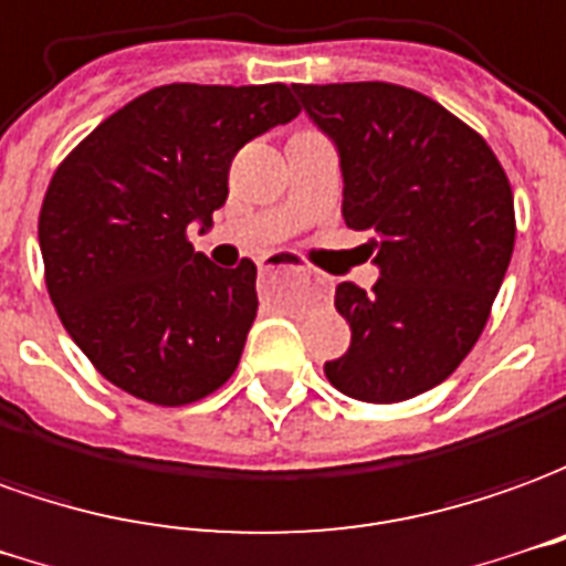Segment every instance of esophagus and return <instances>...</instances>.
I'll list each match as a JSON object with an SVG mask.
<instances>
[{
    "instance_id": "1",
    "label": "esophagus",
    "mask_w": 566,
    "mask_h": 566,
    "mask_svg": "<svg viewBox=\"0 0 566 566\" xmlns=\"http://www.w3.org/2000/svg\"><path fill=\"white\" fill-rule=\"evenodd\" d=\"M262 276H274V274H298V268L290 262H283V259H271V262H264L262 268Z\"/></svg>"
}]
</instances>
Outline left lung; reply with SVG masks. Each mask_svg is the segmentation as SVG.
Listing matches in <instances>:
<instances>
[{
    "label": "left lung",
    "instance_id": "obj_1",
    "mask_svg": "<svg viewBox=\"0 0 566 566\" xmlns=\"http://www.w3.org/2000/svg\"><path fill=\"white\" fill-rule=\"evenodd\" d=\"M335 143L344 222L368 231L371 292L335 290L350 323L328 384L405 402L454 371L482 335L515 247L512 188L491 146L436 99L387 82L292 84Z\"/></svg>",
    "mask_w": 566,
    "mask_h": 566
}]
</instances>
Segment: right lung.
Masks as SVG:
<instances>
[{
    "label": "right lung",
    "mask_w": 566,
    "mask_h": 566,
    "mask_svg": "<svg viewBox=\"0 0 566 566\" xmlns=\"http://www.w3.org/2000/svg\"><path fill=\"white\" fill-rule=\"evenodd\" d=\"M298 112L286 84H164L60 164L39 212L48 295L115 387L188 405L234 375L259 311L255 264L219 268L186 234L212 226L240 148Z\"/></svg>",
    "instance_id": "right-lung-1"
}]
</instances>
